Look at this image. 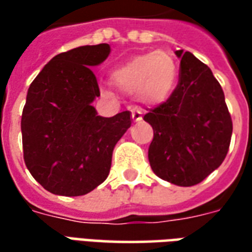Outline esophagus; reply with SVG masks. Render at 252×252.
<instances>
[{"instance_id": "34e87169", "label": "esophagus", "mask_w": 252, "mask_h": 252, "mask_svg": "<svg viewBox=\"0 0 252 252\" xmlns=\"http://www.w3.org/2000/svg\"><path fill=\"white\" fill-rule=\"evenodd\" d=\"M143 113L142 110L140 109H133L132 110V119H133V121H140L142 120L143 117Z\"/></svg>"}]
</instances>
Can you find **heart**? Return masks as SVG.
Instances as JSON below:
<instances>
[{
	"instance_id": "heart-1",
	"label": "heart",
	"mask_w": 252,
	"mask_h": 252,
	"mask_svg": "<svg viewBox=\"0 0 252 252\" xmlns=\"http://www.w3.org/2000/svg\"><path fill=\"white\" fill-rule=\"evenodd\" d=\"M178 78L174 58L163 51L143 54L116 67L110 74L113 86L133 94L147 105H158L169 98Z\"/></svg>"
}]
</instances>
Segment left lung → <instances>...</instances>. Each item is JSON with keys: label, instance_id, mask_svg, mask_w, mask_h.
Listing matches in <instances>:
<instances>
[{"label": "left lung", "instance_id": "left-lung-1", "mask_svg": "<svg viewBox=\"0 0 252 252\" xmlns=\"http://www.w3.org/2000/svg\"><path fill=\"white\" fill-rule=\"evenodd\" d=\"M175 55L181 58L177 88L143 117L154 129L148 160L159 178L193 186L225 159L232 120L211 68L188 51L178 50Z\"/></svg>", "mask_w": 252, "mask_h": 252}]
</instances>
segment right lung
I'll return each instance as SVG.
<instances>
[{"mask_svg": "<svg viewBox=\"0 0 252 252\" xmlns=\"http://www.w3.org/2000/svg\"><path fill=\"white\" fill-rule=\"evenodd\" d=\"M109 44L82 46L54 57L31 83L21 116L27 167L54 194H88L109 174L116 143L131 126L126 110L97 115L99 95L90 67L108 58Z\"/></svg>", "mask_w": 252, "mask_h": 252, "instance_id": "add662e5", "label": "right lung"}]
</instances>
